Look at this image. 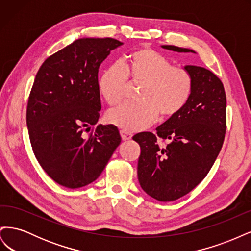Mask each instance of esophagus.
<instances>
[{
    "label": "esophagus",
    "mask_w": 251,
    "mask_h": 251,
    "mask_svg": "<svg viewBox=\"0 0 251 251\" xmlns=\"http://www.w3.org/2000/svg\"><path fill=\"white\" fill-rule=\"evenodd\" d=\"M120 135H121V138H123V140H130L132 138V134L130 132L125 131V130L120 131Z\"/></svg>",
    "instance_id": "esophagus-1"
}]
</instances>
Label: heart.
I'll return each mask as SVG.
<instances>
[{
    "mask_svg": "<svg viewBox=\"0 0 251 251\" xmlns=\"http://www.w3.org/2000/svg\"><path fill=\"white\" fill-rule=\"evenodd\" d=\"M127 80L141 83L140 101L121 104L107 115L108 123L127 132L143 130L159 115L164 119L178 115L194 89L191 73L174 67L168 57L148 47L133 50L123 64H113L102 71L98 90L111 107L123 100Z\"/></svg>",
    "mask_w": 251,
    "mask_h": 251,
    "instance_id": "b5f03b06",
    "label": "heart"
}]
</instances>
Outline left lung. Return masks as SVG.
I'll use <instances>...</instances> for the list:
<instances>
[{
    "mask_svg": "<svg viewBox=\"0 0 251 251\" xmlns=\"http://www.w3.org/2000/svg\"><path fill=\"white\" fill-rule=\"evenodd\" d=\"M162 47L194 52L171 45ZM185 70L194 80L185 108L159 126L156 134L142 132L133 137L141 150L137 166L140 186L162 202L187 195L206 177L225 138L226 94L222 81L203 67L186 66Z\"/></svg>",
    "mask_w": 251,
    "mask_h": 251,
    "instance_id": "1",
    "label": "left lung"
}]
</instances>
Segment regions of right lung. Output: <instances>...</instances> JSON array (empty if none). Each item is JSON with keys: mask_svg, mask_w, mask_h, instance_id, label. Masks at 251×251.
<instances>
[{"mask_svg": "<svg viewBox=\"0 0 251 251\" xmlns=\"http://www.w3.org/2000/svg\"><path fill=\"white\" fill-rule=\"evenodd\" d=\"M121 44L111 37L77 40L36 73L26 111L29 138L43 170L65 187L95 181L121 142L115 126H95L101 109L98 69Z\"/></svg>", "mask_w": 251, "mask_h": 251, "instance_id": "add662e5", "label": "right lung"}]
</instances>
